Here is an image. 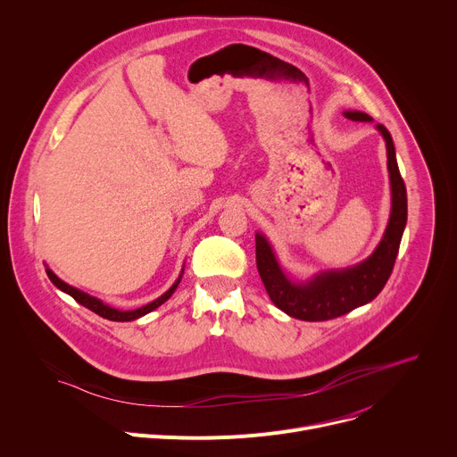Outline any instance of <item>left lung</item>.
Returning <instances> with one entry per match:
<instances>
[{"label":"left lung","instance_id":"1","mask_svg":"<svg viewBox=\"0 0 457 457\" xmlns=\"http://www.w3.org/2000/svg\"><path fill=\"white\" fill-rule=\"evenodd\" d=\"M351 120H370L363 112H345ZM386 143V166L393 187V210L388 226L376 251L354 268L325 271L309 282L295 284L280 270L268 240L256 233V268L271 302L293 318L305 321L333 320L374 300L395 270L402 235L407 224V187L396 162V152L388 129L376 126Z\"/></svg>","mask_w":457,"mask_h":457}]
</instances>
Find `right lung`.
Instances as JSON below:
<instances>
[{"label": "right lung", "mask_w": 457, "mask_h": 457, "mask_svg": "<svg viewBox=\"0 0 457 457\" xmlns=\"http://www.w3.org/2000/svg\"><path fill=\"white\" fill-rule=\"evenodd\" d=\"M46 275H48V278L52 280V284H54L57 289H61V291H64L67 295H71L78 303L85 305L87 309H90V311H94L96 314H99V316H103V318H106V320H112V321H132V320H136V318H141V316L148 314L150 311H154V309H157L159 305H162V303L173 295V291L177 289V286H179V282H180V277H179V280H177L162 296H159L157 300H154V302H150V303H146V305H143V307H139V309H134V311H117V309H113V307L103 303V302L97 300L96 296H90V295H87V293H83V291H79V289H76V287H72V286H69V284H64V282L59 280L50 270H46Z\"/></svg>", "instance_id": "1"}]
</instances>
